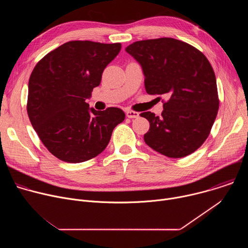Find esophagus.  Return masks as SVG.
I'll return each instance as SVG.
<instances>
[{"label":"esophagus","mask_w":248,"mask_h":248,"mask_svg":"<svg viewBox=\"0 0 248 248\" xmlns=\"http://www.w3.org/2000/svg\"><path fill=\"white\" fill-rule=\"evenodd\" d=\"M125 115H126V117L129 118V119H136V118L139 117V113L134 112V111H126Z\"/></svg>","instance_id":"1"}]
</instances>
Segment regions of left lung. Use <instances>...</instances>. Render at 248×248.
<instances>
[{"mask_svg":"<svg viewBox=\"0 0 248 248\" xmlns=\"http://www.w3.org/2000/svg\"><path fill=\"white\" fill-rule=\"evenodd\" d=\"M141 65L148 94H165L161 117L144 112L150 128L145 143L170 158L197 150L208 137L219 110L214 70L193 46L173 38L137 41L125 48Z\"/></svg>","mask_w":248,"mask_h":248,"instance_id":"left-lung-1","label":"left lung"}]
</instances>
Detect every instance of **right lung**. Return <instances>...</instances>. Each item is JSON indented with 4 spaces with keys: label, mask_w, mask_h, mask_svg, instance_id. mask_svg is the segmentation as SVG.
Instances as JSON below:
<instances>
[{
    "label": "right lung",
    "mask_w": 248,
    "mask_h": 248,
    "mask_svg": "<svg viewBox=\"0 0 248 248\" xmlns=\"http://www.w3.org/2000/svg\"><path fill=\"white\" fill-rule=\"evenodd\" d=\"M122 45L70 41L47 54L28 81L27 114L45 147L67 163L90 160L109 144L114 128L124 120L119 108H89L102 74Z\"/></svg>",
    "instance_id": "obj_1"
}]
</instances>
